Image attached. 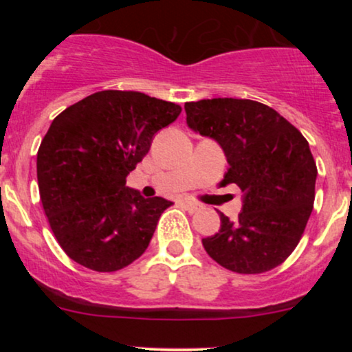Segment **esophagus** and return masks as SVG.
Segmentation results:
<instances>
[{
  "instance_id": "esophagus-1",
  "label": "esophagus",
  "mask_w": 352,
  "mask_h": 352,
  "mask_svg": "<svg viewBox=\"0 0 352 352\" xmlns=\"http://www.w3.org/2000/svg\"><path fill=\"white\" fill-rule=\"evenodd\" d=\"M182 205H184V208L188 210L190 213H195V212H199V210H200V205L195 204V201H184Z\"/></svg>"
}]
</instances>
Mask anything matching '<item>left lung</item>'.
<instances>
[{
    "label": "left lung",
    "instance_id": "8db88e82",
    "mask_svg": "<svg viewBox=\"0 0 352 352\" xmlns=\"http://www.w3.org/2000/svg\"><path fill=\"white\" fill-rule=\"evenodd\" d=\"M190 129L215 139L230 164L221 185L243 192L233 223L201 243L218 265L240 274L280 266L300 243L313 212L318 168L308 140L285 117L250 99H201L185 104Z\"/></svg>",
    "mask_w": 352,
    "mask_h": 352
}]
</instances>
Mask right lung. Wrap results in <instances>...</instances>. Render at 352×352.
I'll use <instances>...</instances> for the list:
<instances>
[{"label":"right lung","mask_w":352,"mask_h":352,"mask_svg":"<svg viewBox=\"0 0 352 352\" xmlns=\"http://www.w3.org/2000/svg\"><path fill=\"white\" fill-rule=\"evenodd\" d=\"M179 104L135 91H99L64 109L38 151L39 197L64 253L99 273L122 270L147 250L172 201L144 199L125 179Z\"/></svg>","instance_id":"add662e5"}]
</instances>
